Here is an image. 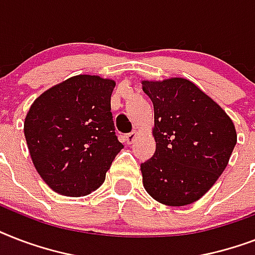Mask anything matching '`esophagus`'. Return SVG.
<instances>
[{
    "label": "esophagus",
    "instance_id": "esophagus-1",
    "mask_svg": "<svg viewBox=\"0 0 255 255\" xmlns=\"http://www.w3.org/2000/svg\"><path fill=\"white\" fill-rule=\"evenodd\" d=\"M136 135H137V132H135V131H132V132H129V133H127V135H126V141H127L128 144H132L133 141H135Z\"/></svg>",
    "mask_w": 255,
    "mask_h": 255
}]
</instances>
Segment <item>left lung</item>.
I'll return each instance as SVG.
<instances>
[{
    "label": "left lung",
    "instance_id": "8db88e82",
    "mask_svg": "<svg viewBox=\"0 0 255 255\" xmlns=\"http://www.w3.org/2000/svg\"><path fill=\"white\" fill-rule=\"evenodd\" d=\"M155 110L156 151L140 165L156 201L184 206L201 198L229 163L237 132L226 112L184 78L143 81Z\"/></svg>",
    "mask_w": 255,
    "mask_h": 255
}]
</instances>
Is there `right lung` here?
Returning <instances> with one entry per match:
<instances>
[{"label": "right lung", "mask_w": 255, "mask_h": 255, "mask_svg": "<svg viewBox=\"0 0 255 255\" xmlns=\"http://www.w3.org/2000/svg\"><path fill=\"white\" fill-rule=\"evenodd\" d=\"M112 79L77 75L38 96L23 132L43 181L59 194L81 197L103 184L123 144L111 112Z\"/></svg>", "instance_id": "1"}]
</instances>
